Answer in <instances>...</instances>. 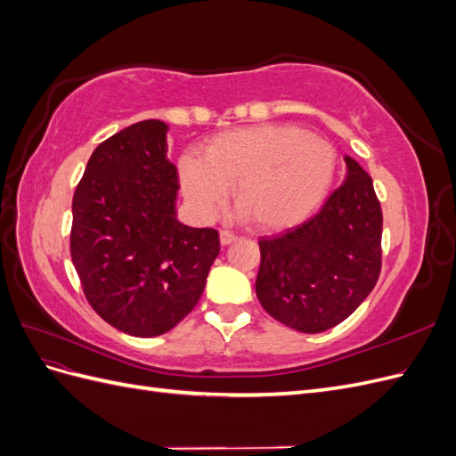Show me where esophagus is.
Listing matches in <instances>:
<instances>
[{"instance_id": "obj_1", "label": "esophagus", "mask_w": 456, "mask_h": 456, "mask_svg": "<svg viewBox=\"0 0 456 456\" xmlns=\"http://www.w3.org/2000/svg\"><path fill=\"white\" fill-rule=\"evenodd\" d=\"M238 240V236H236V233H232V232H228V230H223V232H220V245H230V243H233V241H236Z\"/></svg>"}]
</instances>
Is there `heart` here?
I'll return each instance as SVG.
<instances>
[{
    "label": "heart",
    "instance_id": "heart-1",
    "mask_svg": "<svg viewBox=\"0 0 456 456\" xmlns=\"http://www.w3.org/2000/svg\"><path fill=\"white\" fill-rule=\"evenodd\" d=\"M337 167V150L322 136L268 123L215 134L203 158H181L178 178L200 213L213 215L232 186L240 216L251 218L256 230L280 232L323 203Z\"/></svg>",
    "mask_w": 456,
    "mask_h": 456
}]
</instances>
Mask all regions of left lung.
Instances as JSON below:
<instances>
[{
  "mask_svg": "<svg viewBox=\"0 0 456 456\" xmlns=\"http://www.w3.org/2000/svg\"><path fill=\"white\" fill-rule=\"evenodd\" d=\"M344 161L346 178L320 213L258 241V302L300 333H323L346 320L380 273L382 211L372 178L354 158Z\"/></svg>",
  "mask_w": 456,
  "mask_h": 456,
  "instance_id": "left-lung-1",
  "label": "left lung"
}]
</instances>
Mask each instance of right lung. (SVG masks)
Listing matches in <instances>:
<instances>
[{
    "label": "right lung",
    "instance_id": "right-lung-1",
    "mask_svg": "<svg viewBox=\"0 0 456 456\" xmlns=\"http://www.w3.org/2000/svg\"><path fill=\"white\" fill-rule=\"evenodd\" d=\"M169 126L144 119L94 148L72 201L70 253L84 293L131 337L167 333L194 310L218 233L176 218Z\"/></svg>",
    "mask_w": 456,
    "mask_h": 456
}]
</instances>
